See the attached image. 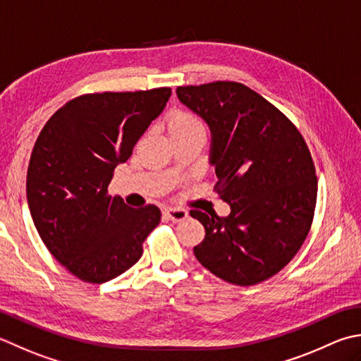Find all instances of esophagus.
I'll list each match as a JSON object with an SVG mask.
<instances>
[{"label": "esophagus", "mask_w": 361, "mask_h": 361, "mask_svg": "<svg viewBox=\"0 0 361 361\" xmlns=\"http://www.w3.org/2000/svg\"><path fill=\"white\" fill-rule=\"evenodd\" d=\"M164 214L171 219V221L180 222V221H185V219L188 217V211L181 209V208H166Z\"/></svg>", "instance_id": "obj_1"}]
</instances>
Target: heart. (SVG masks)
<instances>
[{"mask_svg":"<svg viewBox=\"0 0 361 361\" xmlns=\"http://www.w3.org/2000/svg\"><path fill=\"white\" fill-rule=\"evenodd\" d=\"M166 128H167L169 136H176V134L203 130V125L200 122V118L195 117L194 114H190V112L176 111L171 117H169Z\"/></svg>","mask_w":361,"mask_h":361,"instance_id":"obj_1","label":"heart"}]
</instances>
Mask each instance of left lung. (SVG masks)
Here are the masks:
<instances>
[{"instance_id": "obj_1", "label": "left lung", "mask_w": 361, "mask_h": 361, "mask_svg": "<svg viewBox=\"0 0 361 361\" xmlns=\"http://www.w3.org/2000/svg\"><path fill=\"white\" fill-rule=\"evenodd\" d=\"M211 131L214 190L230 214L190 211L204 227L194 255L233 285L264 281L293 259L312 227L317 180L308 147L289 118L241 82L176 87Z\"/></svg>"}]
</instances>
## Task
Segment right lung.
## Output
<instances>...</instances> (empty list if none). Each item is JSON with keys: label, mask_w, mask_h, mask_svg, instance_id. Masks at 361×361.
Returning <instances> with one entry per match:
<instances>
[{"label": "right lung", "mask_w": 361, "mask_h": 361, "mask_svg": "<svg viewBox=\"0 0 361 361\" xmlns=\"http://www.w3.org/2000/svg\"><path fill=\"white\" fill-rule=\"evenodd\" d=\"M171 94L81 95L56 111L35 140L26 178L31 217L51 255L82 281L104 283L130 269L161 221L158 207L130 208L108 186Z\"/></svg>", "instance_id": "obj_1"}]
</instances>
